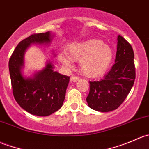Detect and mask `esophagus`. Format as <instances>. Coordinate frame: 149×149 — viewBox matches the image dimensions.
<instances>
[{
    "label": "esophagus",
    "instance_id": "esophagus-1",
    "mask_svg": "<svg viewBox=\"0 0 149 149\" xmlns=\"http://www.w3.org/2000/svg\"><path fill=\"white\" fill-rule=\"evenodd\" d=\"M79 78L77 77L76 76H71V78H70V81L72 82H76L78 81H79Z\"/></svg>",
    "mask_w": 149,
    "mask_h": 149
}]
</instances>
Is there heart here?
<instances>
[{
	"mask_svg": "<svg viewBox=\"0 0 149 149\" xmlns=\"http://www.w3.org/2000/svg\"><path fill=\"white\" fill-rule=\"evenodd\" d=\"M113 58L112 48L97 39L73 43L68 47V55L62 53L60 56L61 62L66 65H70L72 60L81 61V70L89 78L104 74L112 65Z\"/></svg>",
	"mask_w": 149,
	"mask_h": 149,
	"instance_id": "b5f03b06",
	"label": "heart"
}]
</instances>
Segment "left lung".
<instances>
[{
    "mask_svg": "<svg viewBox=\"0 0 149 149\" xmlns=\"http://www.w3.org/2000/svg\"><path fill=\"white\" fill-rule=\"evenodd\" d=\"M118 41L115 63L111 70L100 81H89L86 102L90 108L99 112L118 109L134 84L136 68L133 47L120 35H118Z\"/></svg>",
    "mask_w": 149,
    "mask_h": 149,
    "instance_id": "obj_1",
    "label": "left lung"
}]
</instances>
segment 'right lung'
I'll list each match as a JSON object with an SVG mask.
<instances>
[{"label": "right lung", "mask_w": 149, "mask_h": 149, "mask_svg": "<svg viewBox=\"0 0 149 149\" xmlns=\"http://www.w3.org/2000/svg\"><path fill=\"white\" fill-rule=\"evenodd\" d=\"M51 40L49 31L31 34L19 43L8 62L15 100L24 110L37 116H48L62 107L70 80V76L53 71L50 62L33 78L22 76L24 52L30 44H48Z\"/></svg>", "instance_id": "obj_1"}]
</instances>
